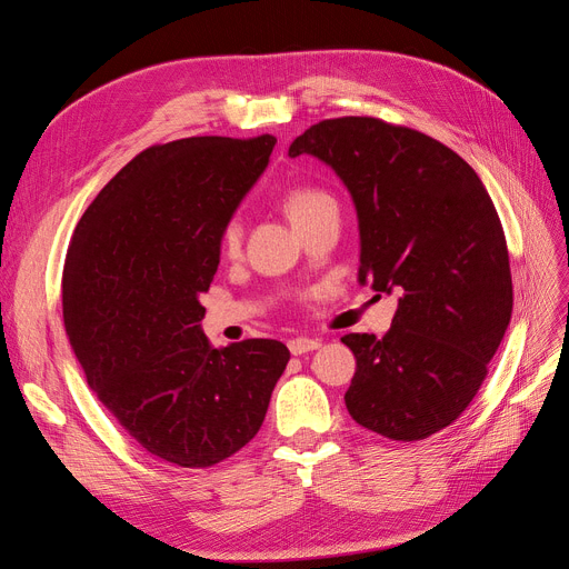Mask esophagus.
Masks as SVG:
<instances>
[{"label":"esophagus","instance_id":"1","mask_svg":"<svg viewBox=\"0 0 569 569\" xmlns=\"http://www.w3.org/2000/svg\"><path fill=\"white\" fill-rule=\"evenodd\" d=\"M320 347H322L320 339H308V337H297V339L289 341V351L295 353V356H303V353L316 351Z\"/></svg>","mask_w":569,"mask_h":569}]
</instances>
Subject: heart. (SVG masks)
<instances>
[{"label": "heart", "mask_w": 569, "mask_h": 569, "mask_svg": "<svg viewBox=\"0 0 569 569\" xmlns=\"http://www.w3.org/2000/svg\"><path fill=\"white\" fill-rule=\"evenodd\" d=\"M284 211L287 216L291 218V222L295 226H303L306 220H311L313 216H318L322 209H327V206H337L335 199L322 192V189L318 187H295L289 189V192L284 194ZM242 234H244V226H242V218L232 216L226 226H222L220 230V249L222 253L228 256H234L239 251V247H242Z\"/></svg>", "instance_id": "1"}]
</instances>
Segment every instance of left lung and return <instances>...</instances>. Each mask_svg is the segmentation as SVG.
I'll return each mask as SVG.
<instances>
[{
	"label": "left lung",
	"mask_w": 569,
	"mask_h": 569,
	"mask_svg": "<svg viewBox=\"0 0 569 569\" xmlns=\"http://www.w3.org/2000/svg\"><path fill=\"white\" fill-rule=\"evenodd\" d=\"M311 153L347 184L360 230V284L401 295L389 332L343 335L351 418L420 441L460 418L512 313L506 234L489 192L453 149L370 116L320 120L289 157Z\"/></svg>",
	"instance_id": "1"
}]
</instances>
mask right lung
Returning a JSON list of instances; mask_svg holds the SVG:
<instances>
[{
	"label": "right lung",
	"mask_w": 569,
	"mask_h": 569,
	"mask_svg": "<svg viewBox=\"0 0 569 569\" xmlns=\"http://www.w3.org/2000/svg\"><path fill=\"white\" fill-rule=\"evenodd\" d=\"M272 134L153 144L82 213L63 266V325L97 399L144 451L211 468L263 425L289 349L201 332L220 230L261 178Z\"/></svg>",
	"instance_id": "right-lung-1"
}]
</instances>
